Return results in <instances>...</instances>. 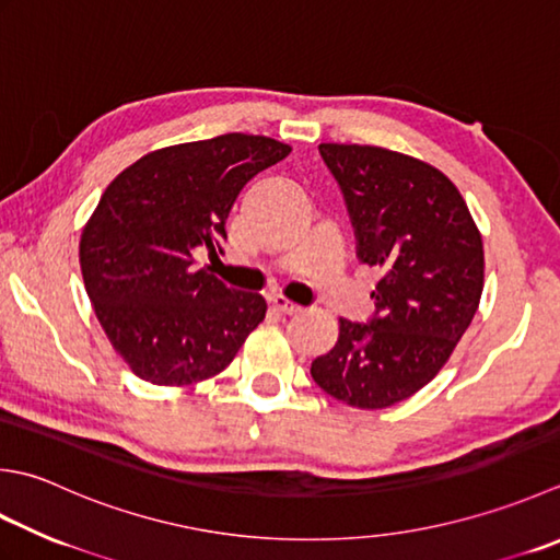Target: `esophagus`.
Listing matches in <instances>:
<instances>
[{
  "instance_id": "obj_1",
  "label": "esophagus",
  "mask_w": 560,
  "mask_h": 560,
  "mask_svg": "<svg viewBox=\"0 0 560 560\" xmlns=\"http://www.w3.org/2000/svg\"><path fill=\"white\" fill-rule=\"evenodd\" d=\"M271 305H273V308H277L279 313H283V315H295V313L303 311L299 303L289 301L287 295H271Z\"/></svg>"
}]
</instances>
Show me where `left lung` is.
<instances>
[{"label":"left lung","instance_id":"left-lung-1","mask_svg":"<svg viewBox=\"0 0 560 560\" xmlns=\"http://www.w3.org/2000/svg\"><path fill=\"white\" fill-rule=\"evenodd\" d=\"M342 189L357 257L378 267L376 313L339 317L330 352L311 364L325 393L361 410L390 408L427 386L468 330L483 293V240L452 179L376 145L320 142Z\"/></svg>","mask_w":560,"mask_h":560}]
</instances>
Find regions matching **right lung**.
I'll return each mask as SVG.
<instances>
[{"label": "right lung", "instance_id": "1", "mask_svg": "<svg viewBox=\"0 0 560 560\" xmlns=\"http://www.w3.org/2000/svg\"><path fill=\"white\" fill-rule=\"evenodd\" d=\"M291 152L267 136L225 133L148 152L106 186L80 240L84 289L108 342L155 386H189L235 359L265 320L259 293L228 289L211 255L243 186Z\"/></svg>", "mask_w": 560, "mask_h": 560}]
</instances>
